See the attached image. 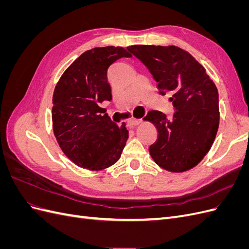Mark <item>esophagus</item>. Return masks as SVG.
Instances as JSON below:
<instances>
[{"label": "esophagus", "mask_w": 249, "mask_h": 249, "mask_svg": "<svg viewBox=\"0 0 249 249\" xmlns=\"http://www.w3.org/2000/svg\"><path fill=\"white\" fill-rule=\"evenodd\" d=\"M141 122H142V119L133 118V119L130 120V122H127V125H129L130 127H133V126H135V125H138L139 124H141Z\"/></svg>", "instance_id": "34e87169"}]
</instances>
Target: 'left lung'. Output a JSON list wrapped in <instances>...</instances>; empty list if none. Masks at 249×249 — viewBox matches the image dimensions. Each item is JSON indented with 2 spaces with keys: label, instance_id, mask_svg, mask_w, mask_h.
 Listing matches in <instances>:
<instances>
[{
  "label": "left lung",
  "instance_id": "obj_1",
  "mask_svg": "<svg viewBox=\"0 0 249 249\" xmlns=\"http://www.w3.org/2000/svg\"><path fill=\"white\" fill-rule=\"evenodd\" d=\"M144 64L158 82L161 94L171 93L172 118L160 111L144 117L158 130L149 155L160 167L171 172L193 168L212 146L219 126V100L205 67L189 53L175 46L126 48Z\"/></svg>",
  "mask_w": 249,
  "mask_h": 249
}]
</instances>
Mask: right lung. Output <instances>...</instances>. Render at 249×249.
<instances>
[{
  "instance_id": "add662e5",
  "label": "right lung",
  "mask_w": 249,
  "mask_h": 249,
  "mask_svg": "<svg viewBox=\"0 0 249 249\" xmlns=\"http://www.w3.org/2000/svg\"><path fill=\"white\" fill-rule=\"evenodd\" d=\"M132 57L122 47L94 48L77 58L63 72L53 94V130L63 153L78 166L102 170L116 163L129 131L118 126L100 107L111 101L109 66Z\"/></svg>"
}]
</instances>
